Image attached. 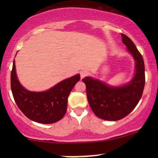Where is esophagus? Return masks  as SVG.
<instances>
[{
    "label": "esophagus",
    "instance_id": "esophagus-1",
    "mask_svg": "<svg viewBox=\"0 0 158 158\" xmlns=\"http://www.w3.org/2000/svg\"><path fill=\"white\" fill-rule=\"evenodd\" d=\"M88 75V71H87V70H81V71L80 72V77L81 79H83V78L86 77V76Z\"/></svg>",
    "mask_w": 158,
    "mask_h": 158
}]
</instances>
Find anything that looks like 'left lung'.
Instances as JSON below:
<instances>
[{
    "mask_svg": "<svg viewBox=\"0 0 158 158\" xmlns=\"http://www.w3.org/2000/svg\"><path fill=\"white\" fill-rule=\"evenodd\" d=\"M123 43L135 61V75L131 81L121 86L87 77L82 79L86 85L88 101L99 118L117 121L126 117L138 104L145 86V65L143 56L128 36L121 34Z\"/></svg>",
    "mask_w": 158,
    "mask_h": 158,
    "instance_id": "1",
    "label": "left lung"
}]
</instances>
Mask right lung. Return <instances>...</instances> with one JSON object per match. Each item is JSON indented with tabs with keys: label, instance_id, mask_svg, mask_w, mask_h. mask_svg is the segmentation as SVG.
Returning <instances> with one entry per match:
<instances>
[{
	"label": "right lung",
	"instance_id": "obj_1",
	"mask_svg": "<svg viewBox=\"0 0 158 158\" xmlns=\"http://www.w3.org/2000/svg\"><path fill=\"white\" fill-rule=\"evenodd\" d=\"M79 79L80 74H77L45 91H30L19 82L14 60L11 72V88L16 104L27 117L34 122L50 124L63 118L67 111L69 94Z\"/></svg>",
	"mask_w": 158,
	"mask_h": 158
}]
</instances>
